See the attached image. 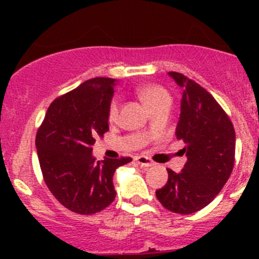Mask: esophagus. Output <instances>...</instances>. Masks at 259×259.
<instances>
[{"label":"esophagus","instance_id":"esophagus-1","mask_svg":"<svg viewBox=\"0 0 259 259\" xmlns=\"http://www.w3.org/2000/svg\"><path fill=\"white\" fill-rule=\"evenodd\" d=\"M135 160H137V163L139 164L140 166H144V168H149V166L154 165L153 161H151L149 158H146V156H137Z\"/></svg>","mask_w":259,"mask_h":259}]
</instances>
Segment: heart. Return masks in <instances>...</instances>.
<instances>
[{
	"mask_svg": "<svg viewBox=\"0 0 259 259\" xmlns=\"http://www.w3.org/2000/svg\"><path fill=\"white\" fill-rule=\"evenodd\" d=\"M138 95L140 96L144 104L149 109H153L155 106L161 105V104H170L171 98L169 95L168 91L164 88L159 85H154V83H148V85H143L138 89ZM117 101L113 100L109 108V119L115 120L117 116Z\"/></svg>",
	"mask_w": 259,
	"mask_h": 259,
	"instance_id": "heart-1",
	"label": "heart"
}]
</instances>
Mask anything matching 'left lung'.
I'll use <instances>...</instances> for the list:
<instances>
[{
  "instance_id": "left-lung-1",
  "label": "left lung",
  "mask_w": 259,
  "mask_h": 259,
  "mask_svg": "<svg viewBox=\"0 0 259 259\" xmlns=\"http://www.w3.org/2000/svg\"><path fill=\"white\" fill-rule=\"evenodd\" d=\"M183 88L177 139L183 140L187 163L182 171L168 169V182L155 192L168 210L190 214L217 197L234 165L236 133L229 117L205 89L179 72H168Z\"/></svg>"
}]
</instances>
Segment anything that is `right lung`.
<instances>
[{"mask_svg":"<svg viewBox=\"0 0 259 259\" xmlns=\"http://www.w3.org/2000/svg\"><path fill=\"white\" fill-rule=\"evenodd\" d=\"M117 81L95 77L52 101L36 135L46 185L67 209L94 214L114 202V173L132 158L96 161L93 145L109 130V108Z\"/></svg>","mask_w":259,"mask_h":259,"instance_id":"add662e5","label":"right lung"}]
</instances>
